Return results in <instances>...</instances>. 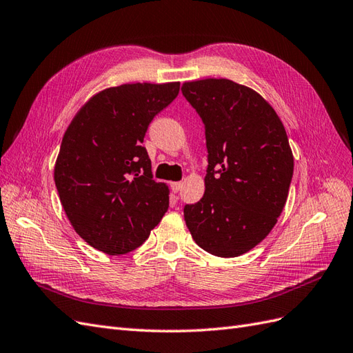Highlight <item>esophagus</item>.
<instances>
[{"label":"esophagus","mask_w":353,"mask_h":353,"mask_svg":"<svg viewBox=\"0 0 353 353\" xmlns=\"http://www.w3.org/2000/svg\"><path fill=\"white\" fill-rule=\"evenodd\" d=\"M170 188H171V190H173V192L176 194V192H179L180 188H182V183H180V182H173V183L170 185Z\"/></svg>","instance_id":"obj_1"}]
</instances>
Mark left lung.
Here are the masks:
<instances>
[{
    "label": "left lung",
    "instance_id": "left-lung-1",
    "mask_svg": "<svg viewBox=\"0 0 353 353\" xmlns=\"http://www.w3.org/2000/svg\"><path fill=\"white\" fill-rule=\"evenodd\" d=\"M182 93L205 125V192L185 205L195 243L236 257L263 241L287 203L294 158L275 109L253 88L226 78L188 81Z\"/></svg>",
    "mask_w": 353,
    "mask_h": 353
}]
</instances>
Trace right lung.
Here are the masks:
<instances>
[{
	"label": "right lung",
	"instance_id": "right-lung-1",
	"mask_svg": "<svg viewBox=\"0 0 353 353\" xmlns=\"http://www.w3.org/2000/svg\"><path fill=\"white\" fill-rule=\"evenodd\" d=\"M180 83L109 87L90 97L68 125L54 165L60 203L88 245L110 256L142 245L168 210L142 146L154 117Z\"/></svg>",
	"mask_w": 353,
	"mask_h": 353
}]
</instances>
